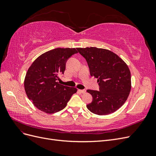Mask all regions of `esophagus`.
Masks as SVG:
<instances>
[{
    "label": "esophagus",
    "mask_w": 156,
    "mask_h": 156,
    "mask_svg": "<svg viewBox=\"0 0 156 156\" xmlns=\"http://www.w3.org/2000/svg\"><path fill=\"white\" fill-rule=\"evenodd\" d=\"M79 90L80 92H81V93H83V94L86 92V90Z\"/></svg>",
    "instance_id": "34e87169"
}]
</instances>
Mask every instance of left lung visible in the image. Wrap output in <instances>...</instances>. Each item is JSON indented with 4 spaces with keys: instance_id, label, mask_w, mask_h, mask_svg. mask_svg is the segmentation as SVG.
I'll return each instance as SVG.
<instances>
[{
    "instance_id": "1",
    "label": "left lung",
    "mask_w": 156,
    "mask_h": 156,
    "mask_svg": "<svg viewBox=\"0 0 156 156\" xmlns=\"http://www.w3.org/2000/svg\"><path fill=\"white\" fill-rule=\"evenodd\" d=\"M86 59L91 76L98 79L100 90H87L93 100L87 105L98 115H107L124 104L131 88V73L127 65L116 54L105 49L77 48Z\"/></svg>"
}]
</instances>
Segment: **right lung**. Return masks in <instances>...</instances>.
Wrapping results in <instances>:
<instances>
[{"label": "right lung", "instance_id": "1", "mask_svg": "<svg viewBox=\"0 0 156 156\" xmlns=\"http://www.w3.org/2000/svg\"><path fill=\"white\" fill-rule=\"evenodd\" d=\"M75 48H56L39 56L28 69L24 87L28 98L42 112L52 114L66 107L77 89L60 84L67 60L77 53Z\"/></svg>", "mask_w": 156, "mask_h": 156}]
</instances>
